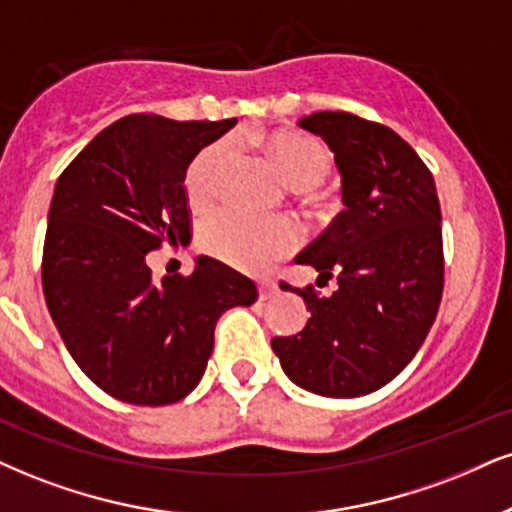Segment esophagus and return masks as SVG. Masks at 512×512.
<instances>
[{"mask_svg": "<svg viewBox=\"0 0 512 512\" xmlns=\"http://www.w3.org/2000/svg\"><path fill=\"white\" fill-rule=\"evenodd\" d=\"M275 294H277V285H275V282H270V280L258 282V299L266 301V299H270V296H275Z\"/></svg>", "mask_w": 512, "mask_h": 512, "instance_id": "obj_1", "label": "esophagus"}]
</instances>
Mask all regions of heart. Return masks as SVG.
Wrapping results in <instances>:
<instances>
[{
	"mask_svg": "<svg viewBox=\"0 0 512 512\" xmlns=\"http://www.w3.org/2000/svg\"><path fill=\"white\" fill-rule=\"evenodd\" d=\"M263 147L296 192H311L330 173L332 159L325 144L299 130H280L263 137ZM230 144L216 142L201 149L185 173V194L194 208L216 199L218 180L230 161ZM296 227L289 220H258L235 208L208 218L201 230L206 251L244 270H261L296 244Z\"/></svg>",
	"mask_w": 512,
	"mask_h": 512,
	"instance_id": "obj_1",
	"label": "heart"
}]
</instances>
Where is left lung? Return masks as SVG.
I'll return each mask as SVG.
<instances>
[{
  "mask_svg": "<svg viewBox=\"0 0 512 512\" xmlns=\"http://www.w3.org/2000/svg\"><path fill=\"white\" fill-rule=\"evenodd\" d=\"M334 154L344 211L296 261L337 277V292L294 289L304 330L273 351L296 387L356 399L394 380L420 351L444 289L441 211L430 168L394 130L344 111L299 121Z\"/></svg>",
  "mask_w": 512,
  "mask_h": 512,
  "instance_id": "8db88e82",
  "label": "left lung"
}]
</instances>
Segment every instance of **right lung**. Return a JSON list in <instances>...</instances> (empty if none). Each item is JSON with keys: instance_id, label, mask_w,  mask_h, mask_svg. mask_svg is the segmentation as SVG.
Segmentation results:
<instances>
[{"instance_id": "right-lung-1", "label": "right lung", "mask_w": 512, "mask_h": 512, "mask_svg": "<svg viewBox=\"0 0 512 512\" xmlns=\"http://www.w3.org/2000/svg\"><path fill=\"white\" fill-rule=\"evenodd\" d=\"M132 113L99 132L56 180L42 289L78 368L113 399L166 406L197 387L218 318L251 306L249 277L199 256L189 277H151L149 251L189 242L185 173L235 128Z\"/></svg>"}]
</instances>
